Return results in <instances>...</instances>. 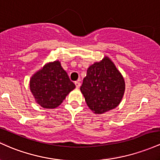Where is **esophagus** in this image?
Returning <instances> with one entry per match:
<instances>
[{
  "mask_svg": "<svg viewBox=\"0 0 160 160\" xmlns=\"http://www.w3.org/2000/svg\"><path fill=\"white\" fill-rule=\"evenodd\" d=\"M74 83H75V85H76L77 88H80V81H76Z\"/></svg>",
  "mask_w": 160,
  "mask_h": 160,
  "instance_id": "obj_1",
  "label": "esophagus"
}]
</instances>
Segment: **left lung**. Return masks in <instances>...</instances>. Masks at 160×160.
Listing matches in <instances>:
<instances>
[{"mask_svg": "<svg viewBox=\"0 0 160 160\" xmlns=\"http://www.w3.org/2000/svg\"><path fill=\"white\" fill-rule=\"evenodd\" d=\"M125 90L124 77L107 56L87 69L80 91L95 114H103L120 104Z\"/></svg>", "mask_w": 160, "mask_h": 160, "instance_id": "left-lung-1", "label": "left lung"}]
</instances>
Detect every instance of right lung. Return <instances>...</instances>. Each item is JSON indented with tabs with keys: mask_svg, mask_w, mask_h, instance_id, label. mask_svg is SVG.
<instances>
[{
	"mask_svg": "<svg viewBox=\"0 0 160 160\" xmlns=\"http://www.w3.org/2000/svg\"><path fill=\"white\" fill-rule=\"evenodd\" d=\"M75 87L59 61L45 64L29 80V88L35 100L45 108L60 106Z\"/></svg>",
	"mask_w": 160,
	"mask_h": 160,
	"instance_id": "right-lung-1",
	"label": "right lung"
}]
</instances>
